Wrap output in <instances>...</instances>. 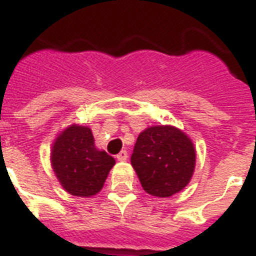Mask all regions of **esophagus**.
<instances>
[{
	"label": "esophagus",
	"mask_w": 256,
	"mask_h": 256,
	"mask_svg": "<svg viewBox=\"0 0 256 256\" xmlns=\"http://www.w3.org/2000/svg\"><path fill=\"white\" fill-rule=\"evenodd\" d=\"M116 160H120V162H124V160H128V152H124V150H122V152L116 156Z\"/></svg>",
	"instance_id": "obj_1"
}]
</instances>
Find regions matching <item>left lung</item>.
<instances>
[{"mask_svg":"<svg viewBox=\"0 0 256 256\" xmlns=\"http://www.w3.org/2000/svg\"><path fill=\"white\" fill-rule=\"evenodd\" d=\"M195 160L196 152L190 136L170 124L144 128L132 156L144 190L158 198H168L188 184Z\"/></svg>","mask_w":256,"mask_h":256,"instance_id":"left-lung-1","label":"left lung"}]
</instances>
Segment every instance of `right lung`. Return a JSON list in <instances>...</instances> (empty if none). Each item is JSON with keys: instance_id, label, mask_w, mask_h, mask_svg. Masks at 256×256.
<instances>
[{"instance_id": "obj_1", "label": "right lung", "mask_w": 256, "mask_h": 256, "mask_svg": "<svg viewBox=\"0 0 256 256\" xmlns=\"http://www.w3.org/2000/svg\"><path fill=\"white\" fill-rule=\"evenodd\" d=\"M50 162L58 182L74 196L98 194L116 160L94 144L92 128L73 124L62 130L52 146Z\"/></svg>"}]
</instances>
